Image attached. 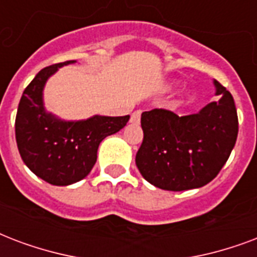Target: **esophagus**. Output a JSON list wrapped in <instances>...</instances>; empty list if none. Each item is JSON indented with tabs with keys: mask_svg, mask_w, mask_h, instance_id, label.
Segmentation results:
<instances>
[{
	"mask_svg": "<svg viewBox=\"0 0 257 257\" xmlns=\"http://www.w3.org/2000/svg\"><path fill=\"white\" fill-rule=\"evenodd\" d=\"M141 114H142V111H141V110L134 111V112H133V115H131L130 122L131 123H138L139 120H141Z\"/></svg>",
	"mask_w": 257,
	"mask_h": 257,
	"instance_id": "obj_1",
	"label": "esophagus"
}]
</instances>
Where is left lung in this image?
Wrapping results in <instances>:
<instances>
[{"label":"left lung","mask_w":257,"mask_h":257,"mask_svg":"<svg viewBox=\"0 0 257 257\" xmlns=\"http://www.w3.org/2000/svg\"><path fill=\"white\" fill-rule=\"evenodd\" d=\"M214 85L220 97L197 114L142 112L143 141L135 164L151 185L172 192L201 188L225 165L237 139V111L229 91L217 80Z\"/></svg>","instance_id":"8db88e82"}]
</instances>
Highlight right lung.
<instances>
[{"mask_svg":"<svg viewBox=\"0 0 257 257\" xmlns=\"http://www.w3.org/2000/svg\"><path fill=\"white\" fill-rule=\"evenodd\" d=\"M73 60L40 71L24 89L16 115V142L24 164L51 185L67 186L87 177L103 139L126 126L130 116H100L64 122L47 114L43 88L48 77Z\"/></svg>","mask_w":257,"mask_h":257,"instance_id":"add662e5","label":"right lung"}]
</instances>
